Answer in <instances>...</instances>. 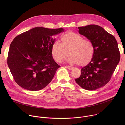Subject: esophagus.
<instances>
[{
	"label": "esophagus",
	"instance_id": "esophagus-1",
	"mask_svg": "<svg viewBox=\"0 0 125 125\" xmlns=\"http://www.w3.org/2000/svg\"><path fill=\"white\" fill-rule=\"evenodd\" d=\"M65 67H66V68H67L68 69L70 70H73V69H74V67H71V66H66Z\"/></svg>",
	"mask_w": 125,
	"mask_h": 125
}]
</instances>
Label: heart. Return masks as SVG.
<instances>
[{"label":"heart","instance_id":"obj_1","mask_svg":"<svg viewBox=\"0 0 125 125\" xmlns=\"http://www.w3.org/2000/svg\"><path fill=\"white\" fill-rule=\"evenodd\" d=\"M61 44L58 42L53 43L51 48V54L56 62L61 63L70 56L68 61L80 66L88 64L92 60L94 54L92 42L83 38L78 33L68 31L61 37Z\"/></svg>","mask_w":125,"mask_h":125}]
</instances>
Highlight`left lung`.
Returning <instances> with one entry per match:
<instances>
[{
	"instance_id": "obj_1",
	"label": "left lung",
	"mask_w": 125,
	"mask_h": 125,
	"mask_svg": "<svg viewBox=\"0 0 125 125\" xmlns=\"http://www.w3.org/2000/svg\"><path fill=\"white\" fill-rule=\"evenodd\" d=\"M79 32L93 43L94 54L91 62L81 69L76 83L83 88L94 91L107 83L118 65L120 54L117 42L112 34L96 25L79 27Z\"/></svg>"
}]
</instances>
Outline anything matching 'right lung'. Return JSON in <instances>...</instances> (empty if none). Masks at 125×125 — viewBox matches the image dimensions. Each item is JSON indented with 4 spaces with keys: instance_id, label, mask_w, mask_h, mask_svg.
<instances>
[{
    "instance_id": "1",
    "label": "right lung",
    "mask_w": 125,
    "mask_h": 125,
    "mask_svg": "<svg viewBox=\"0 0 125 125\" xmlns=\"http://www.w3.org/2000/svg\"><path fill=\"white\" fill-rule=\"evenodd\" d=\"M63 28L35 27L14 38L8 54L7 64L16 83L26 90L37 91L44 88L60 67L53 59V35Z\"/></svg>"
}]
</instances>
